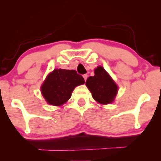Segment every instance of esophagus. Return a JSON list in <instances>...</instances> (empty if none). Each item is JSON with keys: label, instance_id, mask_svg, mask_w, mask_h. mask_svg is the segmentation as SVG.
I'll use <instances>...</instances> for the list:
<instances>
[{"label": "esophagus", "instance_id": "esophagus-1", "mask_svg": "<svg viewBox=\"0 0 161 161\" xmlns=\"http://www.w3.org/2000/svg\"><path fill=\"white\" fill-rule=\"evenodd\" d=\"M83 78H84V80H85V81L86 80V79H87V78H88V75L86 74H85V75H83Z\"/></svg>", "mask_w": 161, "mask_h": 161}]
</instances>
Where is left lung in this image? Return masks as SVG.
I'll return each instance as SVG.
<instances>
[{
	"instance_id": "1",
	"label": "left lung",
	"mask_w": 161,
	"mask_h": 161,
	"mask_svg": "<svg viewBox=\"0 0 161 161\" xmlns=\"http://www.w3.org/2000/svg\"><path fill=\"white\" fill-rule=\"evenodd\" d=\"M86 85L94 100L101 104H109L113 102L118 92L115 82L102 67H97L94 75L87 78Z\"/></svg>"
}]
</instances>
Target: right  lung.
<instances>
[{"mask_svg": "<svg viewBox=\"0 0 161 161\" xmlns=\"http://www.w3.org/2000/svg\"><path fill=\"white\" fill-rule=\"evenodd\" d=\"M84 83L75 70L54 69L42 86V93L49 104L58 106L69 100L75 87Z\"/></svg>", "mask_w": 161, "mask_h": 161, "instance_id": "1", "label": "right lung"}]
</instances>
